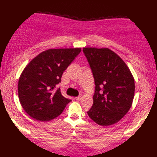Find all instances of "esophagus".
Masks as SVG:
<instances>
[{"mask_svg": "<svg viewBox=\"0 0 157 157\" xmlns=\"http://www.w3.org/2000/svg\"><path fill=\"white\" fill-rule=\"evenodd\" d=\"M82 95H80V96H77V97H76V99L77 101H80L81 99H82Z\"/></svg>", "mask_w": 157, "mask_h": 157, "instance_id": "esophagus-1", "label": "esophagus"}]
</instances>
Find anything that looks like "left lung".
I'll list each match as a JSON object with an SVG mask.
<instances>
[{
  "instance_id": "8db88e82",
  "label": "left lung",
  "mask_w": 157,
  "mask_h": 157,
  "mask_svg": "<svg viewBox=\"0 0 157 157\" xmlns=\"http://www.w3.org/2000/svg\"><path fill=\"white\" fill-rule=\"evenodd\" d=\"M94 77L93 104L88 114L101 126L119 122L130 110L135 94V80L130 69L110 49L83 48Z\"/></svg>"
}]
</instances>
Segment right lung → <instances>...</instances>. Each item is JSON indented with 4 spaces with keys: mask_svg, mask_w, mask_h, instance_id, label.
<instances>
[{
    "mask_svg": "<svg viewBox=\"0 0 157 157\" xmlns=\"http://www.w3.org/2000/svg\"><path fill=\"white\" fill-rule=\"evenodd\" d=\"M80 51V48L48 49L25 67L18 82V95L21 106L31 117L42 122L52 120L71 101L61 95L60 88H55Z\"/></svg>",
    "mask_w": 157,
    "mask_h": 157,
    "instance_id": "obj_1",
    "label": "right lung"
}]
</instances>
